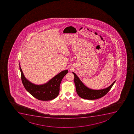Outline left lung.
Here are the masks:
<instances>
[{
    "label": "left lung",
    "mask_w": 134,
    "mask_h": 134,
    "mask_svg": "<svg viewBox=\"0 0 134 134\" xmlns=\"http://www.w3.org/2000/svg\"><path fill=\"white\" fill-rule=\"evenodd\" d=\"M72 73L74 75V82L77 94L81 98L86 99L93 100L101 98L105 95L111 90L116 81H114L109 87L106 88L99 90H92L86 87L76 75L74 72H72Z\"/></svg>",
    "instance_id": "1"
}]
</instances>
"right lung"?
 Returning <instances> with one entry per match:
<instances>
[{
  "mask_svg": "<svg viewBox=\"0 0 134 134\" xmlns=\"http://www.w3.org/2000/svg\"><path fill=\"white\" fill-rule=\"evenodd\" d=\"M20 69L21 72V80L25 89L33 97L42 101L52 100L56 98L59 93L60 85L62 80L68 72V70L62 71L48 82L39 85L32 84L26 79L20 64Z\"/></svg>",
  "mask_w": 134,
  "mask_h": 134,
  "instance_id": "obj_1",
  "label": "right lung"
}]
</instances>
